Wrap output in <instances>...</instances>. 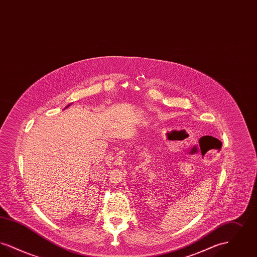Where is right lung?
<instances>
[{
  "label": "right lung",
  "instance_id": "obj_1",
  "mask_svg": "<svg viewBox=\"0 0 257 257\" xmlns=\"http://www.w3.org/2000/svg\"><path fill=\"white\" fill-rule=\"evenodd\" d=\"M69 106H70V105H68V106H67V107H66V108H68V107H69ZM66 108H65V109H66Z\"/></svg>",
  "mask_w": 257,
  "mask_h": 257
}]
</instances>
